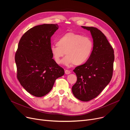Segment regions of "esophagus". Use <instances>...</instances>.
Here are the masks:
<instances>
[{"label": "esophagus", "mask_w": 130, "mask_h": 130, "mask_svg": "<svg viewBox=\"0 0 130 130\" xmlns=\"http://www.w3.org/2000/svg\"><path fill=\"white\" fill-rule=\"evenodd\" d=\"M65 73L66 74L68 75V74H70L71 73V72H70L69 70H65Z\"/></svg>", "instance_id": "obj_1"}]
</instances>
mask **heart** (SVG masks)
<instances>
[{
  "label": "heart",
  "instance_id": "obj_1",
  "mask_svg": "<svg viewBox=\"0 0 130 130\" xmlns=\"http://www.w3.org/2000/svg\"><path fill=\"white\" fill-rule=\"evenodd\" d=\"M93 48L91 38L74 32H68L57 40L55 45L51 47V52L55 61L59 64L61 58L66 56L62 62L65 65H80L90 58Z\"/></svg>",
  "mask_w": 130,
  "mask_h": 130
}]
</instances>
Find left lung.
Segmentation results:
<instances>
[{
    "mask_svg": "<svg viewBox=\"0 0 130 130\" xmlns=\"http://www.w3.org/2000/svg\"><path fill=\"white\" fill-rule=\"evenodd\" d=\"M82 27L90 31L93 48L86 62L73 70L77 81L72 90L76 98L87 102L97 97L111 81L114 54L112 47L101 30L93 27Z\"/></svg>",
    "mask_w": 130,
    "mask_h": 130,
    "instance_id": "obj_1",
    "label": "left lung"
}]
</instances>
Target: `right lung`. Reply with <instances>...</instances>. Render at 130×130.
<instances>
[{
  "label": "right lung",
  "instance_id": "right-lung-1",
  "mask_svg": "<svg viewBox=\"0 0 130 130\" xmlns=\"http://www.w3.org/2000/svg\"><path fill=\"white\" fill-rule=\"evenodd\" d=\"M57 24H43L27 30L20 38L15 54L17 77L26 91L36 97L48 93L64 70L53 59L51 38Z\"/></svg>",
  "mask_w": 130,
  "mask_h": 130
}]
</instances>
